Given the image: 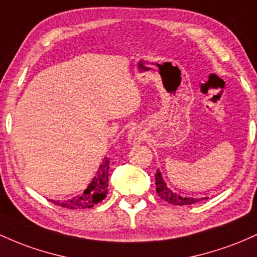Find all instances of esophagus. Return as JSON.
Returning a JSON list of instances; mask_svg holds the SVG:
<instances>
[{"label": "esophagus", "instance_id": "34e87169", "mask_svg": "<svg viewBox=\"0 0 257 257\" xmlns=\"http://www.w3.org/2000/svg\"><path fill=\"white\" fill-rule=\"evenodd\" d=\"M145 139V134H144V131L140 126H133L131 131L128 132V142L131 144H140L143 140Z\"/></svg>", "mask_w": 257, "mask_h": 257}]
</instances>
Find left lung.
Segmentation results:
<instances>
[{
  "instance_id": "obj_1",
  "label": "left lung",
  "mask_w": 257,
  "mask_h": 257,
  "mask_svg": "<svg viewBox=\"0 0 257 257\" xmlns=\"http://www.w3.org/2000/svg\"><path fill=\"white\" fill-rule=\"evenodd\" d=\"M156 191L159 194V196L165 201L170 202L172 205H179V206H184V205H193L195 202L201 201L204 199H208V197H187L182 196L179 194L173 193L170 188L167 187V184L163 180L162 176H161V172L157 170L156 172Z\"/></svg>"
}]
</instances>
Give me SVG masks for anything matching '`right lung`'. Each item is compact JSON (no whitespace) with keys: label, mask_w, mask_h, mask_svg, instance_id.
I'll list each match as a JSON object with an SVG mask.
<instances>
[{"label":"right lung","mask_w":257,"mask_h":257,"mask_svg":"<svg viewBox=\"0 0 257 257\" xmlns=\"http://www.w3.org/2000/svg\"><path fill=\"white\" fill-rule=\"evenodd\" d=\"M108 168L109 160L105 157V160L100 165L96 177H94L89 187L80 195L70 197V199L67 200H62V201H53L52 200V202L61 207L72 208V210L94 207L98 202L102 201L106 197L107 193H108Z\"/></svg>","instance_id":"right-lung-1"}]
</instances>
